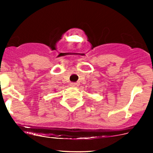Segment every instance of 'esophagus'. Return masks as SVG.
<instances>
[{
	"mask_svg": "<svg viewBox=\"0 0 153 153\" xmlns=\"http://www.w3.org/2000/svg\"><path fill=\"white\" fill-rule=\"evenodd\" d=\"M70 85L72 86V87H77V86H79V84H78V83H71Z\"/></svg>",
	"mask_w": 153,
	"mask_h": 153,
	"instance_id": "obj_1",
	"label": "esophagus"
}]
</instances>
